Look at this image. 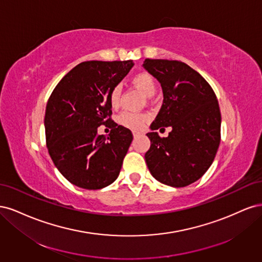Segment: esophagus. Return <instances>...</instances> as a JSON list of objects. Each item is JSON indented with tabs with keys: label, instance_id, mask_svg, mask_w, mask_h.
<instances>
[{
	"label": "esophagus",
	"instance_id": "1",
	"mask_svg": "<svg viewBox=\"0 0 262 262\" xmlns=\"http://www.w3.org/2000/svg\"><path fill=\"white\" fill-rule=\"evenodd\" d=\"M132 133H133V137H134V138H137V137H139V136H140V134H141L140 132H137V131H133Z\"/></svg>",
	"mask_w": 262,
	"mask_h": 262
}]
</instances>
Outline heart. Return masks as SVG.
I'll use <instances>...</instances> for the list:
<instances>
[{
    "label": "heart",
    "instance_id": "b5f03b06",
    "mask_svg": "<svg viewBox=\"0 0 262 262\" xmlns=\"http://www.w3.org/2000/svg\"><path fill=\"white\" fill-rule=\"evenodd\" d=\"M132 83L138 86L146 96H153L156 92V82L154 77L147 72H140L134 75L132 78ZM121 90L119 86H116L110 93V104L113 107H117L120 101ZM147 121V116L143 114H138L133 112H123L119 116V122L122 125L130 129H141L143 128L145 122Z\"/></svg>",
    "mask_w": 262,
    "mask_h": 262
}]
</instances>
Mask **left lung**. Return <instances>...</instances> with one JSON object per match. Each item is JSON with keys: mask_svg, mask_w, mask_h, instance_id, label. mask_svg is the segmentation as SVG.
<instances>
[{"mask_svg": "<svg viewBox=\"0 0 262 262\" xmlns=\"http://www.w3.org/2000/svg\"><path fill=\"white\" fill-rule=\"evenodd\" d=\"M160 82L163 105L146 136L145 162L164 185L186 187L212 165L221 139V113L215 94L204 78L184 62L145 59L142 64ZM170 126L167 138L155 131Z\"/></svg>", "mask_w": 262, "mask_h": 262, "instance_id": "1", "label": "left lung"}]
</instances>
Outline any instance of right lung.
<instances>
[{
    "label": "right lung",
    "instance_id": "obj_1",
    "mask_svg": "<svg viewBox=\"0 0 262 262\" xmlns=\"http://www.w3.org/2000/svg\"><path fill=\"white\" fill-rule=\"evenodd\" d=\"M134 63L86 61L55 86L45 116L46 141L55 167L71 184L89 190L109 186L118 178L133 136L112 119L110 93ZM112 123L106 138L98 126Z\"/></svg>",
    "mask_w": 262,
    "mask_h": 262
}]
</instances>
